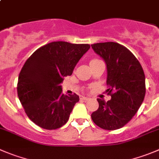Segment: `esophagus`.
I'll list each match as a JSON object with an SVG mask.
<instances>
[{
  "label": "esophagus",
  "mask_w": 159,
  "mask_h": 159,
  "mask_svg": "<svg viewBox=\"0 0 159 159\" xmlns=\"http://www.w3.org/2000/svg\"><path fill=\"white\" fill-rule=\"evenodd\" d=\"M89 99H90V98H87V97H85V96L80 97V100H84V101H88Z\"/></svg>",
  "instance_id": "1"
}]
</instances>
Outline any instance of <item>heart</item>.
Returning <instances> with one entry per match:
<instances>
[{"mask_svg":"<svg viewBox=\"0 0 159 159\" xmlns=\"http://www.w3.org/2000/svg\"><path fill=\"white\" fill-rule=\"evenodd\" d=\"M99 61V60H98V59L91 60V61H90V64H92V63H93V62H96V61Z\"/></svg>","mask_w":159,"mask_h":159,"instance_id":"obj_1","label":"heart"}]
</instances>
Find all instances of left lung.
<instances>
[{"instance_id":"1","label":"left lung","mask_w":159,"mask_h":159,"mask_svg":"<svg viewBox=\"0 0 159 159\" xmlns=\"http://www.w3.org/2000/svg\"><path fill=\"white\" fill-rule=\"evenodd\" d=\"M107 67L110 101L98 98L99 107L91 114L97 126L108 130L122 128L138 111L145 96V75L135 56L114 42L91 44Z\"/></svg>"}]
</instances>
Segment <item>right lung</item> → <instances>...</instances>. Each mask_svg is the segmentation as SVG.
I'll use <instances>...</instances> for the list:
<instances>
[{
    "instance_id": "add662e5",
    "label": "right lung",
    "mask_w": 159,
    "mask_h": 159,
    "mask_svg": "<svg viewBox=\"0 0 159 159\" xmlns=\"http://www.w3.org/2000/svg\"><path fill=\"white\" fill-rule=\"evenodd\" d=\"M89 44L65 41L41 47L27 59L21 70L17 92L27 116L46 129L61 127L80 98L63 94L61 84L71 75L78 61L90 49Z\"/></svg>"
}]
</instances>
